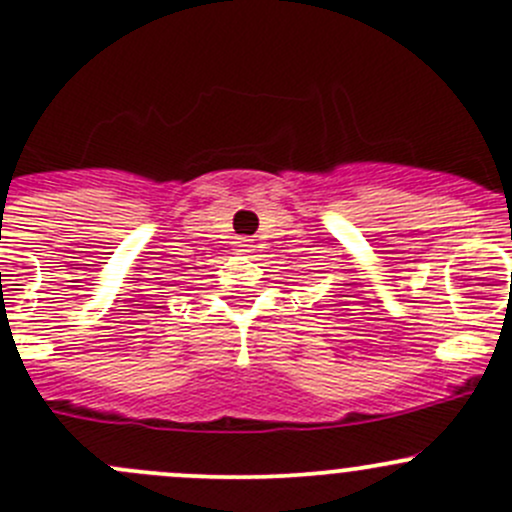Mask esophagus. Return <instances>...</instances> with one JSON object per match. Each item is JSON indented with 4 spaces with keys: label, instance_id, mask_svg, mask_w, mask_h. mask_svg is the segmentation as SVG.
Wrapping results in <instances>:
<instances>
[{
    "label": "esophagus",
    "instance_id": "34e87169",
    "mask_svg": "<svg viewBox=\"0 0 512 512\" xmlns=\"http://www.w3.org/2000/svg\"><path fill=\"white\" fill-rule=\"evenodd\" d=\"M235 247H237V252H250L252 250V240H247V237H237Z\"/></svg>",
    "mask_w": 512,
    "mask_h": 512
}]
</instances>
